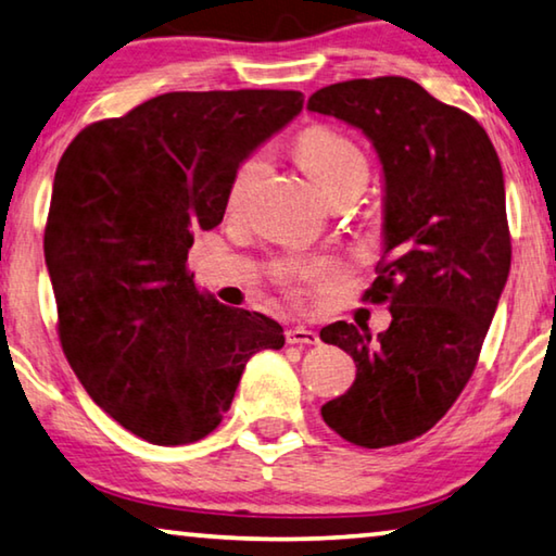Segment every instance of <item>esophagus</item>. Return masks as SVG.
Returning <instances> with one entry per match:
<instances>
[{"label":"esophagus","instance_id":"esophagus-1","mask_svg":"<svg viewBox=\"0 0 556 556\" xmlns=\"http://www.w3.org/2000/svg\"><path fill=\"white\" fill-rule=\"evenodd\" d=\"M287 341L294 343V346H319L321 343L319 333L306 329V326H292V329H287Z\"/></svg>","mask_w":556,"mask_h":556}]
</instances>
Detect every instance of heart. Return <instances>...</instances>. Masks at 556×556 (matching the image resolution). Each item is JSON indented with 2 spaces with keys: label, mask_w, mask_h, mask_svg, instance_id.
<instances>
[{
  "label": "heart",
  "mask_w": 556,
  "mask_h": 556,
  "mask_svg": "<svg viewBox=\"0 0 556 556\" xmlns=\"http://www.w3.org/2000/svg\"><path fill=\"white\" fill-rule=\"evenodd\" d=\"M296 155L302 161L304 170L309 173L316 188L326 198L329 192L343 188V185L366 180V157L354 140L346 138L339 130L331 128H309L304 130L296 140ZM262 157L254 155L247 161L235 175L230 202H237L252 182L254 173L260 170ZM281 277L287 281L309 279V281H326L333 277V267L329 262H306V264H287L281 267Z\"/></svg>",
  "instance_id": "1"
}]
</instances>
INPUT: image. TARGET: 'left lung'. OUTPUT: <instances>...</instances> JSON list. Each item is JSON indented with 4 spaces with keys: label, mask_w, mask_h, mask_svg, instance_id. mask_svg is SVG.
<instances>
[{
    "label": "left lung",
    "mask_w": 556,
    "mask_h": 556,
    "mask_svg": "<svg viewBox=\"0 0 556 556\" xmlns=\"http://www.w3.org/2000/svg\"><path fill=\"white\" fill-rule=\"evenodd\" d=\"M306 109L361 130L381 163L383 254L364 296L391 309L378 337L346 321L321 329L356 364L354 386L321 416L354 445H399L433 428L470 381L507 285L502 165L478 121L410 78L331 84Z\"/></svg>",
    "instance_id": "8db88e82"
}]
</instances>
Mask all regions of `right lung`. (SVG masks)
Wrapping results in <instances>:
<instances>
[{"label": "right lung", "instance_id": "right-lung-1", "mask_svg": "<svg viewBox=\"0 0 556 556\" xmlns=\"http://www.w3.org/2000/svg\"><path fill=\"white\" fill-rule=\"evenodd\" d=\"M302 105L299 91H173L61 155L43 232L61 346L93 403L148 443L213 433L247 361L285 346L275 319L219 304L185 262L240 165Z\"/></svg>", "mask_w": 556, "mask_h": 556}]
</instances>
